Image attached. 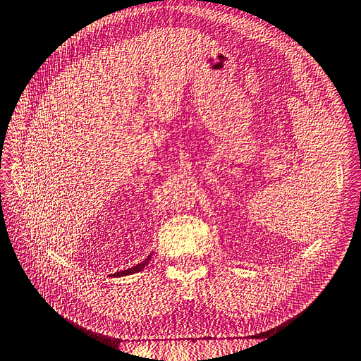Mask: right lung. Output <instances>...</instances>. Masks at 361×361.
<instances>
[{
  "label": "right lung",
  "mask_w": 361,
  "mask_h": 361,
  "mask_svg": "<svg viewBox=\"0 0 361 361\" xmlns=\"http://www.w3.org/2000/svg\"><path fill=\"white\" fill-rule=\"evenodd\" d=\"M152 255H154V253H150L143 262H140V264L138 265H135V267H133V268H128V269H125V271H120V272H116V274H113L114 277H122V276H129V274H135V272H138V271H141V269H143L147 264H149V262L152 260Z\"/></svg>",
  "instance_id": "right-lung-1"
}]
</instances>
